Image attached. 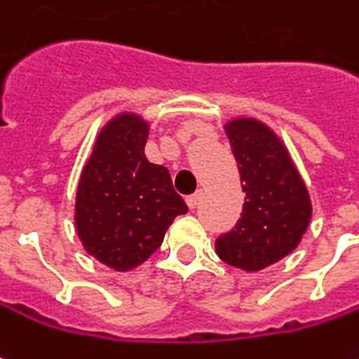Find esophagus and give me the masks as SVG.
I'll return each instance as SVG.
<instances>
[{
	"instance_id": "34e87169",
	"label": "esophagus",
	"mask_w": 359,
	"mask_h": 359,
	"mask_svg": "<svg viewBox=\"0 0 359 359\" xmlns=\"http://www.w3.org/2000/svg\"><path fill=\"white\" fill-rule=\"evenodd\" d=\"M200 200H202V190H198L196 194H192V196L187 198V204L190 210H194L198 204H200Z\"/></svg>"
}]
</instances>
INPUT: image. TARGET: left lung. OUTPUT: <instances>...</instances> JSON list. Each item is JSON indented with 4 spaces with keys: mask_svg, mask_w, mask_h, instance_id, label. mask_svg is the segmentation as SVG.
<instances>
[{
    "mask_svg": "<svg viewBox=\"0 0 359 359\" xmlns=\"http://www.w3.org/2000/svg\"><path fill=\"white\" fill-rule=\"evenodd\" d=\"M241 175L245 204L231 231L215 239L223 262L258 272L287 257L307 231L313 214L309 190L285 144L257 118L225 124Z\"/></svg>",
    "mask_w": 359,
    "mask_h": 359,
    "instance_id": "obj_1",
    "label": "left lung"
}]
</instances>
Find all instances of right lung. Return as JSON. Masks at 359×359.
Here are the masks:
<instances>
[{"instance_id":"obj_1","label":"right lung","mask_w":359,"mask_h":359,"mask_svg":"<svg viewBox=\"0 0 359 359\" xmlns=\"http://www.w3.org/2000/svg\"><path fill=\"white\" fill-rule=\"evenodd\" d=\"M149 122L120 112L101 128L75 194V229L104 266L128 272L161 247L177 215L188 212L169 171L144 154Z\"/></svg>"}]
</instances>
